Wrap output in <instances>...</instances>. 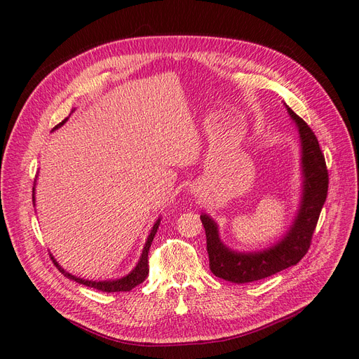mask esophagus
Returning <instances> with one entry per match:
<instances>
[{"label": "esophagus", "instance_id": "34e87169", "mask_svg": "<svg viewBox=\"0 0 359 359\" xmlns=\"http://www.w3.org/2000/svg\"><path fill=\"white\" fill-rule=\"evenodd\" d=\"M191 194H194V196L198 197L200 196V188L198 187H191Z\"/></svg>", "mask_w": 359, "mask_h": 359}]
</instances>
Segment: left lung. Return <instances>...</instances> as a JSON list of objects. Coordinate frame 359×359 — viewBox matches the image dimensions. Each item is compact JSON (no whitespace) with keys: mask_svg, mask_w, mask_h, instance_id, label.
Here are the masks:
<instances>
[{"mask_svg":"<svg viewBox=\"0 0 359 359\" xmlns=\"http://www.w3.org/2000/svg\"><path fill=\"white\" fill-rule=\"evenodd\" d=\"M289 116L299 130L302 149V198L298 215L287 234L271 248L254 252L234 251L221 242L218 225L209 215L201 213L200 219L206 230L209 268L218 278L231 283H252L287 269L298 263L310 248L314 229L327 196V170L325 156L314 132L294 112Z\"/></svg>","mask_w":359,"mask_h":359,"instance_id":"obj_1","label":"left lung"}]
</instances>
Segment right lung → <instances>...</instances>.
<instances>
[{"label":"right lung","mask_w":359,"mask_h":359,"mask_svg":"<svg viewBox=\"0 0 359 359\" xmlns=\"http://www.w3.org/2000/svg\"><path fill=\"white\" fill-rule=\"evenodd\" d=\"M66 121H67V118H65L63 121L58 123V125L55 126V129H58L60 126H63ZM34 185H36V183H34ZM33 203H34V188H33ZM159 224H161V219H158V221L155 222V225H153V229H151V231H150V234H149V238H147V241H146L144 248H142V254H141V257H140V260H138L135 268L130 271V273H128L126 276H123V278H118V280H109V281H88V280H84V278H78V276L72 275V273L66 272L63 268H61V266L57 263V260L53 257V255H50V259H53V263L57 266V269H58L61 273H63L65 276H67V278L74 280V281H76V283H79V284H84V285H87V287H93V289H96V290L107 292V293H112V292H129V290L134 289L135 285L141 284L142 281H144V280L147 278V275H149V260H147V259H149V250H150V245H151V242H153V238H155V234H156V231H158Z\"/></svg>","instance_id":"obj_1"}]
</instances>
